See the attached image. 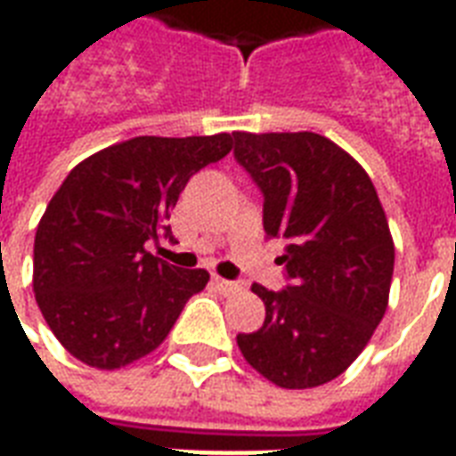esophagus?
<instances>
[{
    "instance_id": "34e87169",
    "label": "esophagus",
    "mask_w": 456,
    "mask_h": 456,
    "mask_svg": "<svg viewBox=\"0 0 456 456\" xmlns=\"http://www.w3.org/2000/svg\"><path fill=\"white\" fill-rule=\"evenodd\" d=\"M215 286H217V290L222 296H234V293L241 290V283H237V281H224V278L217 276H215Z\"/></svg>"
}]
</instances>
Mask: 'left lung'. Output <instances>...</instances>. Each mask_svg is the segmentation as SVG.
Instances as JSON below:
<instances>
[{
    "mask_svg": "<svg viewBox=\"0 0 456 456\" xmlns=\"http://www.w3.org/2000/svg\"><path fill=\"white\" fill-rule=\"evenodd\" d=\"M234 159L264 192V229L286 239L288 286L251 290L264 327L237 335L244 359L281 388H315L349 369L388 307L393 248L371 178L313 131H234Z\"/></svg>",
    "mask_w": 456,
    "mask_h": 456,
    "instance_id": "left-lung-1",
    "label": "left lung"
}]
</instances>
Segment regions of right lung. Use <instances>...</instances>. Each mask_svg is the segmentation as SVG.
<instances>
[{"mask_svg": "<svg viewBox=\"0 0 456 456\" xmlns=\"http://www.w3.org/2000/svg\"><path fill=\"white\" fill-rule=\"evenodd\" d=\"M232 151L229 134L136 136L77 163L34 241V293L55 339L87 366L114 371L168 337L205 268L153 256L188 180Z\"/></svg>", "mask_w": 456, "mask_h": 456, "instance_id": "obj_1", "label": "right lung"}]
</instances>
